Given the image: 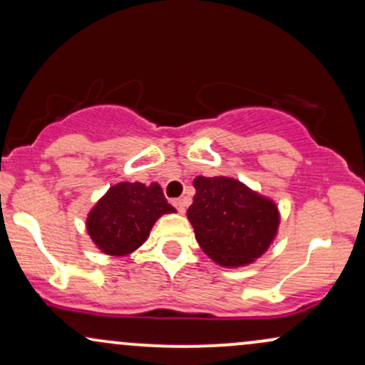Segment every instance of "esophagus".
Masks as SVG:
<instances>
[{
    "label": "esophagus",
    "instance_id": "obj_1",
    "mask_svg": "<svg viewBox=\"0 0 365 365\" xmlns=\"http://www.w3.org/2000/svg\"><path fill=\"white\" fill-rule=\"evenodd\" d=\"M173 205L175 207L178 209V212H185V199H182V197H180V199H173Z\"/></svg>",
    "mask_w": 365,
    "mask_h": 365
}]
</instances>
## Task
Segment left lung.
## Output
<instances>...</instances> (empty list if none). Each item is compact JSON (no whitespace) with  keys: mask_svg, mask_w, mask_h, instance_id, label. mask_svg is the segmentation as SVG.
Listing matches in <instances>:
<instances>
[{"mask_svg":"<svg viewBox=\"0 0 365 365\" xmlns=\"http://www.w3.org/2000/svg\"><path fill=\"white\" fill-rule=\"evenodd\" d=\"M187 210L200 248L222 267L253 262L270 247L279 227L275 204L227 177H197Z\"/></svg>","mask_w":365,"mask_h":365,"instance_id":"1","label":"left lung"}]
</instances>
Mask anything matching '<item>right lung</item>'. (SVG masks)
I'll return each mask as SVG.
<instances>
[{
  "instance_id": "obj_1",
  "label": "right lung",
  "mask_w": 365,
  "mask_h": 365,
  "mask_svg": "<svg viewBox=\"0 0 365 365\" xmlns=\"http://www.w3.org/2000/svg\"><path fill=\"white\" fill-rule=\"evenodd\" d=\"M175 212L158 183L122 182L110 187L86 219L88 235L103 253L122 257L148 240L156 219Z\"/></svg>"
}]
</instances>
